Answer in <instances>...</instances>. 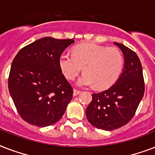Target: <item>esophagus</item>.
Here are the masks:
<instances>
[{
    "mask_svg": "<svg viewBox=\"0 0 155 155\" xmlns=\"http://www.w3.org/2000/svg\"><path fill=\"white\" fill-rule=\"evenodd\" d=\"M80 90H77V89H75V88H74V90H73V95L74 96H77V95H79L80 93Z\"/></svg>",
    "mask_w": 155,
    "mask_h": 155,
    "instance_id": "1",
    "label": "esophagus"
}]
</instances>
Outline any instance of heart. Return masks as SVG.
<instances>
[{
  "instance_id": "heart-1",
  "label": "heart",
  "mask_w": 155,
  "mask_h": 155,
  "mask_svg": "<svg viewBox=\"0 0 155 155\" xmlns=\"http://www.w3.org/2000/svg\"><path fill=\"white\" fill-rule=\"evenodd\" d=\"M58 64L68 80H75L83 68L84 73L78 80V84H95L98 89H104L111 87L120 77L124 68V57L117 47L86 42L75 46L72 54H61Z\"/></svg>"
}]
</instances>
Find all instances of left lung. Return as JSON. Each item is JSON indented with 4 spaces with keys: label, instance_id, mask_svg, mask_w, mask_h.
I'll return each instance as SVG.
<instances>
[{
    "label": "left lung",
    "instance_id": "1",
    "mask_svg": "<svg viewBox=\"0 0 155 155\" xmlns=\"http://www.w3.org/2000/svg\"><path fill=\"white\" fill-rule=\"evenodd\" d=\"M114 44L124 54L123 72L108 89L92 94V101L86 109L87 120L93 126L108 131L130 122L145 92L142 67L137 54L123 44Z\"/></svg>",
    "mask_w": 155,
    "mask_h": 155
}]
</instances>
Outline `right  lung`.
<instances>
[{
  "instance_id": "right-lung-1",
  "label": "right lung",
  "mask_w": 155,
  "mask_h": 155,
  "mask_svg": "<svg viewBox=\"0 0 155 155\" xmlns=\"http://www.w3.org/2000/svg\"><path fill=\"white\" fill-rule=\"evenodd\" d=\"M73 42L42 38L23 47L13 58L8 90L20 117L30 125H53L72 99V87L62 73L58 58Z\"/></svg>"
}]
</instances>
